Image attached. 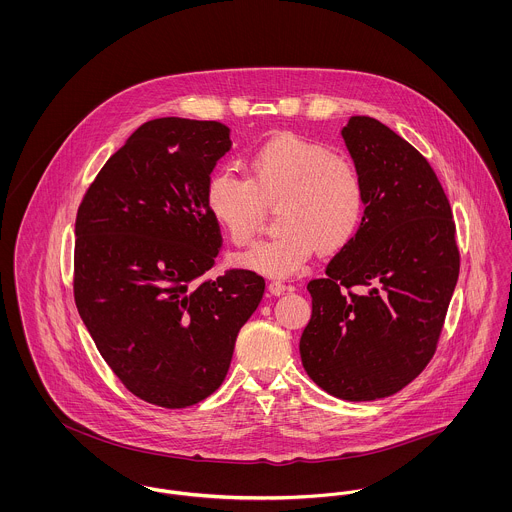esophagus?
<instances>
[{
	"label": "esophagus",
	"instance_id": "esophagus-1",
	"mask_svg": "<svg viewBox=\"0 0 512 512\" xmlns=\"http://www.w3.org/2000/svg\"><path fill=\"white\" fill-rule=\"evenodd\" d=\"M286 290H290V286H286L284 282H280V280H273V282H269V292L273 294V296H280V294H284Z\"/></svg>",
	"mask_w": 512,
	"mask_h": 512
}]
</instances>
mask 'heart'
Masks as SVG:
<instances>
[{"label":"heart","mask_w":512,"mask_h":512,"mask_svg":"<svg viewBox=\"0 0 512 512\" xmlns=\"http://www.w3.org/2000/svg\"><path fill=\"white\" fill-rule=\"evenodd\" d=\"M204 202L237 247L253 243L267 224V208H278L280 232L239 263L263 275L290 276L317 249L335 253L353 241L366 214V189L351 159L296 134H280L247 156L245 177L214 171Z\"/></svg>","instance_id":"obj_1"}]
</instances>
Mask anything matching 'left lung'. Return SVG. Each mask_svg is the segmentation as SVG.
Masks as SVG:
<instances>
[{
  "label": "left lung",
  "instance_id": "left-lung-1",
  "mask_svg": "<svg viewBox=\"0 0 512 512\" xmlns=\"http://www.w3.org/2000/svg\"><path fill=\"white\" fill-rule=\"evenodd\" d=\"M345 144L366 189L353 237L312 278L300 339L308 376L347 401L394 395L431 362L460 275L448 197L409 142L380 120L353 117Z\"/></svg>",
  "mask_w": 512,
  "mask_h": 512
}]
</instances>
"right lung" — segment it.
Segmentation results:
<instances>
[{
	"mask_svg": "<svg viewBox=\"0 0 512 512\" xmlns=\"http://www.w3.org/2000/svg\"><path fill=\"white\" fill-rule=\"evenodd\" d=\"M216 120L156 118L103 165L76 218L74 298L97 351L130 394L183 409L214 394L265 278H216L220 226L206 181L230 150Z\"/></svg>",
	"mask_w": 512,
	"mask_h": 512,
	"instance_id": "obj_1",
	"label": "right lung"
}]
</instances>
